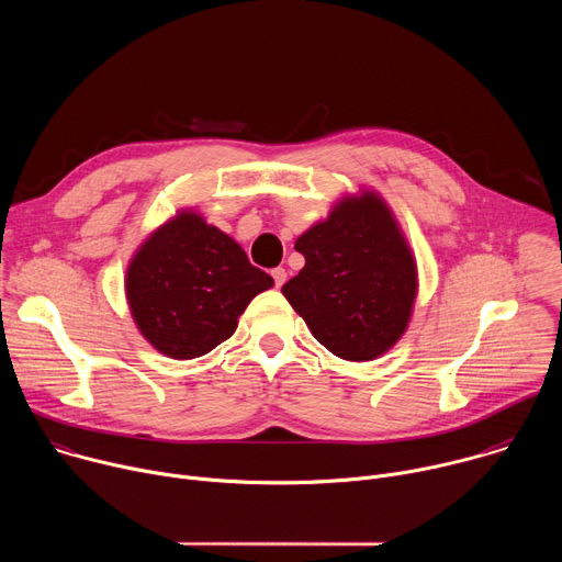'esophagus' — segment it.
Instances as JSON below:
<instances>
[{"label": "esophagus", "instance_id": "1", "mask_svg": "<svg viewBox=\"0 0 562 562\" xmlns=\"http://www.w3.org/2000/svg\"><path fill=\"white\" fill-rule=\"evenodd\" d=\"M271 276H273V282H276V286H278V289H280L284 282H286V271H284L282 267L273 269V271H271Z\"/></svg>", "mask_w": 562, "mask_h": 562}]
</instances>
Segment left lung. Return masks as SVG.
I'll return each mask as SVG.
<instances>
[{
    "label": "left lung",
    "instance_id": "8db88e82",
    "mask_svg": "<svg viewBox=\"0 0 562 562\" xmlns=\"http://www.w3.org/2000/svg\"><path fill=\"white\" fill-rule=\"evenodd\" d=\"M302 271L282 293L313 338L342 360L386 353L407 331L418 271L384 200L364 191L340 200L325 222L304 231Z\"/></svg>",
    "mask_w": 562,
    "mask_h": 562
}]
</instances>
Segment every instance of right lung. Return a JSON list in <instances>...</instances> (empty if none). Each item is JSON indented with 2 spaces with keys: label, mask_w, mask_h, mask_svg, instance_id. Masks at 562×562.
Here are the masks:
<instances>
[{
  "label": "right lung",
  "mask_w": 562,
  "mask_h": 562,
  "mask_svg": "<svg viewBox=\"0 0 562 562\" xmlns=\"http://www.w3.org/2000/svg\"><path fill=\"white\" fill-rule=\"evenodd\" d=\"M273 286L233 237L182 211L150 233L126 269V300L142 336L176 360L233 336L249 302Z\"/></svg>",
  "instance_id": "right-lung-1"
}]
</instances>
